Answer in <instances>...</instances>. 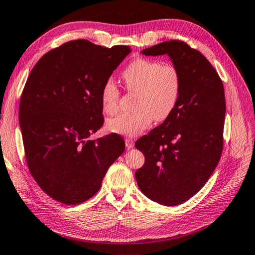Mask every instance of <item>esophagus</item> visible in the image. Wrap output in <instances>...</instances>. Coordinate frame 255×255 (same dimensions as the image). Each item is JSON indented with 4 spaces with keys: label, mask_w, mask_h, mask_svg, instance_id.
I'll use <instances>...</instances> for the list:
<instances>
[{
    "label": "esophagus",
    "mask_w": 255,
    "mask_h": 255,
    "mask_svg": "<svg viewBox=\"0 0 255 255\" xmlns=\"http://www.w3.org/2000/svg\"><path fill=\"white\" fill-rule=\"evenodd\" d=\"M125 143H126L127 149H131V147H133V145H134V141L131 138H126Z\"/></svg>",
    "instance_id": "esophagus-1"
}]
</instances>
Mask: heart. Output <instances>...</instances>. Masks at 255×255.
<instances>
[{
    "label": "heart",
    "instance_id": "heart-1",
    "mask_svg": "<svg viewBox=\"0 0 255 255\" xmlns=\"http://www.w3.org/2000/svg\"><path fill=\"white\" fill-rule=\"evenodd\" d=\"M127 90L138 93L135 112L111 118L106 127L112 132L123 135H138L149 127L153 120L164 122L174 113L180 100L182 76L171 63L152 58L137 57L123 72ZM121 91L116 82L106 80L101 90V103L106 114L114 115L120 110Z\"/></svg>",
    "mask_w": 255,
    "mask_h": 255
}]
</instances>
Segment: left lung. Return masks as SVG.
<instances>
[{"label":"left lung","instance_id":"8db88e82","mask_svg":"<svg viewBox=\"0 0 255 255\" xmlns=\"http://www.w3.org/2000/svg\"><path fill=\"white\" fill-rule=\"evenodd\" d=\"M142 54H167L182 76L174 113L134 143L145 157L135 171L140 190L154 202L176 206L199 192L220 162L226 113L224 85L202 53L183 41H165Z\"/></svg>","mask_w":255,"mask_h":255}]
</instances>
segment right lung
Wrapping results in <instances>:
<instances>
[{
	"instance_id": "add662e5",
	"label": "right lung",
	"mask_w": 255,
	"mask_h": 255,
	"mask_svg": "<svg viewBox=\"0 0 255 255\" xmlns=\"http://www.w3.org/2000/svg\"><path fill=\"white\" fill-rule=\"evenodd\" d=\"M130 53L72 40L34 65L23 87L19 125L27 166L38 186L58 202L92 198L109 167L125 151L117 133L89 137L103 126L101 90Z\"/></svg>"
}]
</instances>
